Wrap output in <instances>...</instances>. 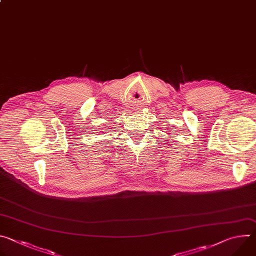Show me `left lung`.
Instances as JSON below:
<instances>
[{
  "instance_id": "left-lung-1",
  "label": "left lung",
  "mask_w": 256,
  "mask_h": 256,
  "mask_svg": "<svg viewBox=\"0 0 256 256\" xmlns=\"http://www.w3.org/2000/svg\"><path fill=\"white\" fill-rule=\"evenodd\" d=\"M170 136H171V134H170Z\"/></svg>"
}]
</instances>
